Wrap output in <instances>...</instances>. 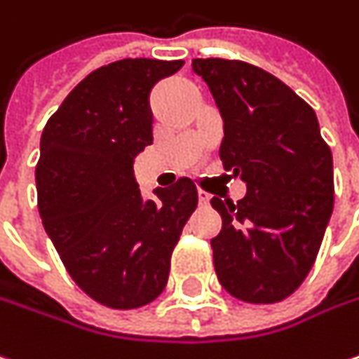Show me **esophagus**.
Instances as JSON below:
<instances>
[{"label": "esophagus", "instance_id": "obj_1", "mask_svg": "<svg viewBox=\"0 0 359 359\" xmlns=\"http://www.w3.org/2000/svg\"><path fill=\"white\" fill-rule=\"evenodd\" d=\"M210 201V195L207 193V191H203V189H198V203L201 205H209Z\"/></svg>", "mask_w": 359, "mask_h": 359}]
</instances>
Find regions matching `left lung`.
Wrapping results in <instances>:
<instances>
[{"label":"left lung","instance_id":"left-lung-1","mask_svg":"<svg viewBox=\"0 0 359 359\" xmlns=\"http://www.w3.org/2000/svg\"><path fill=\"white\" fill-rule=\"evenodd\" d=\"M223 116L219 156L247 182L241 201L210 198L219 283L247 304H277L311 271L334 210V161L313 108L279 78L241 60L196 57Z\"/></svg>","mask_w":359,"mask_h":359}]
</instances>
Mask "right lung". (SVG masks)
<instances>
[{
    "label": "right lung",
    "instance_id": "1",
    "mask_svg": "<svg viewBox=\"0 0 359 359\" xmlns=\"http://www.w3.org/2000/svg\"><path fill=\"white\" fill-rule=\"evenodd\" d=\"M182 60L126 57L72 90L46 122L36 164L38 209L74 283L112 309L154 302L168 281L170 255L198 203L179 179L142 198L138 152L152 144L149 96Z\"/></svg>",
    "mask_w": 359,
    "mask_h": 359
}]
</instances>
